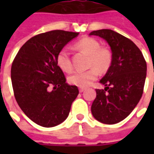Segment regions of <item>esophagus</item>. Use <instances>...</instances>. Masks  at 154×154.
<instances>
[{"instance_id": "34e87169", "label": "esophagus", "mask_w": 154, "mask_h": 154, "mask_svg": "<svg viewBox=\"0 0 154 154\" xmlns=\"http://www.w3.org/2000/svg\"><path fill=\"white\" fill-rule=\"evenodd\" d=\"M86 90V89H85V88H79V91H80L81 93H82V92H83L84 91Z\"/></svg>"}]
</instances>
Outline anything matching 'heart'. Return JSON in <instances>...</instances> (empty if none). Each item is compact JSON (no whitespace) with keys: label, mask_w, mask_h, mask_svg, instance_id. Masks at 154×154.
<instances>
[{"label":"heart","mask_w":154,"mask_h":154,"mask_svg":"<svg viewBox=\"0 0 154 154\" xmlns=\"http://www.w3.org/2000/svg\"><path fill=\"white\" fill-rule=\"evenodd\" d=\"M74 47L77 50L84 52L89 55L88 67L87 71H78L68 77V82L79 87H87L96 80L100 72L109 70L112 63V54L109 48L100 47V43L94 38L85 37L75 44ZM57 64L61 70L69 72L72 69L69 53L66 48L59 51L56 57Z\"/></svg>","instance_id":"heart-1"}]
</instances>
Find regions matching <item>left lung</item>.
Returning a JSON list of instances; mask_svg holds the SVG:
<instances>
[{
	"label": "left lung",
	"instance_id": "obj_1",
	"mask_svg": "<svg viewBox=\"0 0 154 154\" xmlns=\"http://www.w3.org/2000/svg\"><path fill=\"white\" fill-rule=\"evenodd\" d=\"M104 38L112 52V63L100 81L105 89H96L91 113L98 121L113 125L132 112L142 97L147 64L142 52L129 38L111 29L91 32Z\"/></svg>",
	"mask_w": 154,
	"mask_h": 154
}]
</instances>
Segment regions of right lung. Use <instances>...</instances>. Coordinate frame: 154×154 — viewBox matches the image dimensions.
Returning a JSON list of instances; mask_svg holds the SVG:
<instances>
[{
  "instance_id": "obj_1",
  "label": "right lung",
  "mask_w": 154,
  "mask_h": 154,
  "mask_svg": "<svg viewBox=\"0 0 154 154\" xmlns=\"http://www.w3.org/2000/svg\"><path fill=\"white\" fill-rule=\"evenodd\" d=\"M79 33L52 30L29 38L19 50L11 66L15 100L32 121L54 127L67 119L79 91L66 83L56 61L57 54Z\"/></svg>"
}]
</instances>
